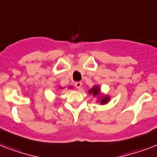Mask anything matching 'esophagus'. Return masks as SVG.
<instances>
[{
  "label": "esophagus",
  "instance_id": "obj_1",
  "mask_svg": "<svg viewBox=\"0 0 157 157\" xmlns=\"http://www.w3.org/2000/svg\"><path fill=\"white\" fill-rule=\"evenodd\" d=\"M75 85L78 89H81V87H82V82H76L75 83Z\"/></svg>",
  "mask_w": 157,
  "mask_h": 157
}]
</instances>
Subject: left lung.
Returning <instances> with one entry per match:
<instances>
[{"instance_id":"8db88e82","label":"left lung","mask_w":157,"mask_h":157,"mask_svg":"<svg viewBox=\"0 0 157 157\" xmlns=\"http://www.w3.org/2000/svg\"><path fill=\"white\" fill-rule=\"evenodd\" d=\"M99 92H100V88L98 87V86H95V87H93L91 90H89V93L90 94H93V96H97L99 94ZM109 99L110 98H108V97H102V98L101 99V104H105V103H107L109 101Z\"/></svg>"}]
</instances>
